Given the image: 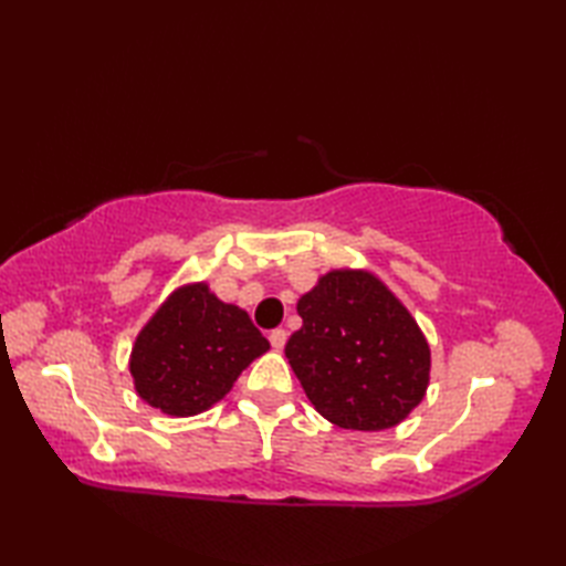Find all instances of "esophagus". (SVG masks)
I'll use <instances>...</instances> for the list:
<instances>
[{
	"label": "esophagus",
	"mask_w": 566,
	"mask_h": 566,
	"mask_svg": "<svg viewBox=\"0 0 566 566\" xmlns=\"http://www.w3.org/2000/svg\"><path fill=\"white\" fill-rule=\"evenodd\" d=\"M284 343H286V331L274 328V331L270 333V345L274 347V350H282Z\"/></svg>",
	"instance_id": "esophagus-1"
}]
</instances>
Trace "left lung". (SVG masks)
Returning a JSON list of instances; mask_svg holds the SVG:
<instances>
[{
	"mask_svg": "<svg viewBox=\"0 0 566 566\" xmlns=\"http://www.w3.org/2000/svg\"><path fill=\"white\" fill-rule=\"evenodd\" d=\"M284 347L308 401L347 430H384L423 401L430 347L406 306L365 270H333L298 298Z\"/></svg>",
	"mask_w": 566,
	"mask_h": 566,
	"instance_id": "obj_1",
	"label": "left lung"
}]
</instances>
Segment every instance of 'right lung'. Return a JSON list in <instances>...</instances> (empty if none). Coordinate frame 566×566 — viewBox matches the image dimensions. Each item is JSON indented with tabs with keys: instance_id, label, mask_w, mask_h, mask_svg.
I'll return each instance as SVG.
<instances>
[{
	"instance_id": "1",
	"label": "right lung",
	"mask_w": 566,
	"mask_h": 566,
	"mask_svg": "<svg viewBox=\"0 0 566 566\" xmlns=\"http://www.w3.org/2000/svg\"><path fill=\"white\" fill-rule=\"evenodd\" d=\"M268 350L245 311L223 304L199 282L167 296L138 333L130 375L143 401L185 418L221 401L240 371Z\"/></svg>"
}]
</instances>
